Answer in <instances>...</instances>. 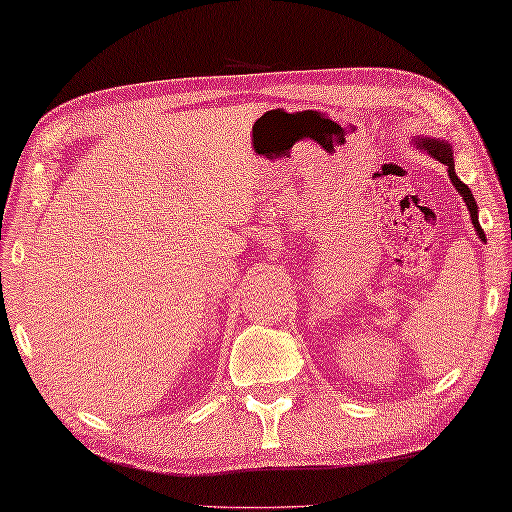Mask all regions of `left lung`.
<instances>
[{
    "label": "left lung",
    "instance_id": "1",
    "mask_svg": "<svg viewBox=\"0 0 512 512\" xmlns=\"http://www.w3.org/2000/svg\"><path fill=\"white\" fill-rule=\"evenodd\" d=\"M420 147H424L426 152H431V154H433V158H438L440 163H445V165H447L449 179H451V183H454V186H456V190L460 192V195H463L465 204H467V208H469V217H472V224H474L476 233H479V238H481V240H485V233H483L481 224H479V215H476L479 211H476V201H474V197H472V190H469V188L465 186V183L456 177V170H454V158H451V147L447 145V142H440V140H422V142H420Z\"/></svg>",
    "mask_w": 512,
    "mask_h": 512
}]
</instances>
